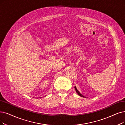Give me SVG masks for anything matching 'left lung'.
<instances>
[{
  "mask_svg": "<svg viewBox=\"0 0 125 125\" xmlns=\"http://www.w3.org/2000/svg\"><path fill=\"white\" fill-rule=\"evenodd\" d=\"M74 88H75V90H76V93L79 95L80 96H81V97H85L86 98V97L85 96H83V95L82 94H81V93H80V92L77 90V88H76V87H75V86L74 87Z\"/></svg>",
  "mask_w": 125,
  "mask_h": 125,
  "instance_id": "obj_1",
  "label": "left lung"
}]
</instances>
